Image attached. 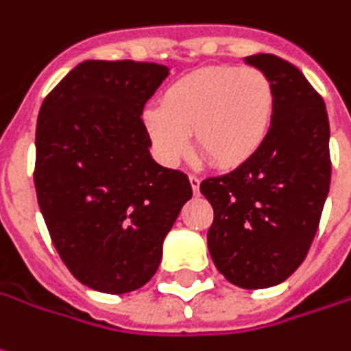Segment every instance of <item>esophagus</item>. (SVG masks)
Listing matches in <instances>:
<instances>
[{"instance_id": "esophagus-1", "label": "esophagus", "mask_w": 351, "mask_h": 351, "mask_svg": "<svg viewBox=\"0 0 351 351\" xmlns=\"http://www.w3.org/2000/svg\"><path fill=\"white\" fill-rule=\"evenodd\" d=\"M190 184H192V190H194V194H199V182H202V178L197 175H190Z\"/></svg>"}]
</instances>
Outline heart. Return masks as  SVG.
<instances>
[{"label": "heart", "instance_id": "1", "mask_svg": "<svg viewBox=\"0 0 351 351\" xmlns=\"http://www.w3.org/2000/svg\"><path fill=\"white\" fill-rule=\"evenodd\" d=\"M276 95L271 78L254 66H213L178 78L147 107L144 126L157 154L175 163L195 149L211 165L234 169L261 149L275 119Z\"/></svg>", "mask_w": 351, "mask_h": 351}]
</instances>
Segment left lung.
I'll return each instance as SVG.
<instances>
[{"mask_svg": "<svg viewBox=\"0 0 351 351\" xmlns=\"http://www.w3.org/2000/svg\"><path fill=\"white\" fill-rule=\"evenodd\" d=\"M275 86L265 144L199 190L213 207L207 245L228 282L245 290L280 285L306 259L330 188V126L323 97L300 69L271 53L245 57Z\"/></svg>", "mask_w": 351, "mask_h": 351, "instance_id": "obj_1", "label": "left lung"}]
</instances>
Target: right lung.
I'll list each match as a JSON object with an SVG mask.
<instances>
[{"label":"right lung","instance_id":"right-lung-1","mask_svg":"<svg viewBox=\"0 0 351 351\" xmlns=\"http://www.w3.org/2000/svg\"><path fill=\"white\" fill-rule=\"evenodd\" d=\"M167 75L157 63L84 61L38 113V206L66 269L97 292H132L156 275L192 197L182 171L154 161L142 121Z\"/></svg>","mask_w":351,"mask_h":351}]
</instances>
